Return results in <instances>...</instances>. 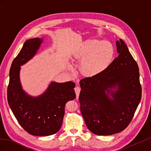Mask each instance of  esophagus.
Here are the masks:
<instances>
[{
	"instance_id": "34e87169",
	"label": "esophagus",
	"mask_w": 151,
	"mask_h": 151,
	"mask_svg": "<svg viewBox=\"0 0 151 151\" xmlns=\"http://www.w3.org/2000/svg\"><path fill=\"white\" fill-rule=\"evenodd\" d=\"M74 89H75V92H76V97H77V98H78L79 96L80 91H81V88L79 86H76Z\"/></svg>"
}]
</instances>
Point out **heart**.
<instances>
[{
    "label": "heart",
    "instance_id": "heart-1",
    "mask_svg": "<svg viewBox=\"0 0 151 151\" xmlns=\"http://www.w3.org/2000/svg\"><path fill=\"white\" fill-rule=\"evenodd\" d=\"M115 49L113 45L104 40H89L76 50L73 57L81 60V69L84 74L93 76L103 72L111 64Z\"/></svg>",
    "mask_w": 151,
    "mask_h": 151
}]
</instances>
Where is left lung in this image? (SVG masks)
<instances>
[{
    "label": "left lung",
    "instance_id": "left-lung-1",
    "mask_svg": "<svg viewBox=\"0 0 151 151\" xmlns=\"http://www.w3.org/2000/svg\"><path fill=\"white\" fill-rule=\"evenodd\" d=\"M118 57L99 74L81 79L79 100L86 125L94 134L111 135L129 124L142 96L137 63L122 39Z\"/></svg>",
    "mask_w": 151,
    "mask_h": 151
}]
</instances>
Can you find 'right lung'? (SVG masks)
<instances>
[{"label":"right lung","mask_w":151,"mask_h":151,"mask_svg":"<svg viewBox=\"0 0 151 151\" xmlns=\"http://www.w3.org/2000/svg\"><path fill=\"white\" fill-rule=\"evenodd\" d=\"M43 38L26 40L13 60L9 72L7 101L21 126L35 136L51 135L60 130L65 113V104L76 98L72 81L50 82L44 92L31 96L22 88L20 79L21 66L31 60L43 42Z\"/></svg>","instance_id":"obj_1"}]
</instances>
